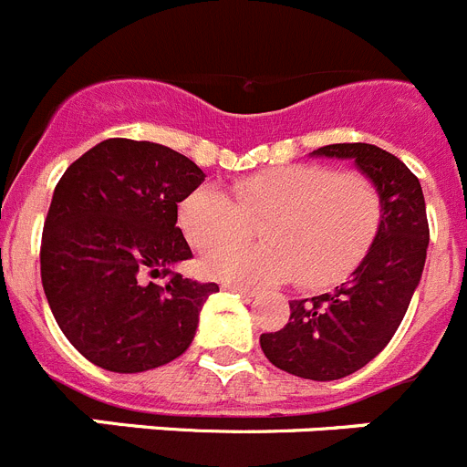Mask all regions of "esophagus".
Segmentation results:
<instances>
[{
    "instance_id": "34e87169",
    "label": "esophagus",
    "mask_w": 467,
    "mask_h": 467,
    "mask_svg": "<svg viewBox=\"0 0 467 467\" xmlns=\"http://www.w3.org/2000/svg\"><path fill=\"white\" fill-rule=\"evenodd\" d=\"M222 287H224V290H231V292H241V295H245V296L257 295L254 290H250V287H243V285H238V283H224Z\"/></svg>"
}]
</instances>
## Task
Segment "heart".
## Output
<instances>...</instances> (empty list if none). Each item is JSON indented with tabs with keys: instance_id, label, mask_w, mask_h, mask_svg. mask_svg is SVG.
Returning a JSON list of instances; mask_svg holds the SVG:
<instances>
[{
	"instance_id": "1",
	"label": "heart",
	"mask_w": 467,
	"mask_h": 467,
	"mask_svg": "<svg viewBox=\"0 0 467 467\" xmlns=\"http://www.w3.org/2000/svg\"><path fill=\"white\" fill-rule=\"evenodd\" d=\"M383 193L360 171L290 163L241 177L234 198L196 187L177 208V224L198 253H213L203 271L238 285L295 278L301 290L341 283L372 247L383 222ZM263 222L257 248H224Z\"/></svg>"
}]
</instances>
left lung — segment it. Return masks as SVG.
<instances>
[{
    "label": "left lung",
    "mask_w": 467,
    "mask_h": 467,
    "mask_svg": "<svg viewBox=\"0 0 467 467\" xmlns=\"http://www.w3.org/2000/svg\"><path fill=\"white\" fill-rule=\"evenodd\" d=\"M317 156L353 159L383 193V222L369 253L334 292L290 301V323L259 337L278 369L311 381L358 372L386 348L410 308L426 264V201L419 177L398 156L365 142L327 144Z\"/></svg>",
    "instance_id": "1"
}]
</instances>
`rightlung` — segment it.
Returning <instances> with one entry per match:
<instances>
[{
    "label": "right lung",
    "instance_id": "obj_1",
    "mask_svg": "<svg viewBox=\"0 0 467 467\" xmlns=\"http://www.w3.org/2000/svg\"><path fill=\"white\" fill-rule=\"evenodd\" d=\"M203 180L171 147L109 138L56 184L41 236V285L57 327L93 365L147 372L192 344L198 313L220 287L171 266L192 259L177 203Z\"/></svg>",
    "mask_w": 467,
    "mask_h": 467
}]
</instances>
